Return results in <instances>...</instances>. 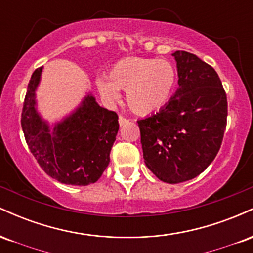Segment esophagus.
<instances>
[{"label": "esophagus", "instance_id": "1", "mask_svg": "<svg viewBox=\"0 0 253 253\" xmlns=\"http://www.w3.org/2000/svg\"><path fill=\"white\" fill-rule=\"evenodd\" d=\"M127 123H128V119H126L124 117L119 118V124H120V126H124V125H126Z\"/></svg>", "mask_w": 253, "mask_h": 253}]
</instances>
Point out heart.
Masks as SVG:
<instances>
[{
  "mask_svg": "<svg viewBox=\"0 0 253 253\" xmlns=\"http://www.w3.org/2000/svg\"><path fill=\"white\" fill-rule=\"evenodd\" d=\"M108 81L98 80L97 88L108 100H118L126 90V101L133 113L147 115L163 109L176 85V70L168 60L127 57L113 64Z\"/></svg>",
  "mask_w": 253,
  "mask_h": 253,
  "instance_id": "1",
  "label": "heart"
}]
</instances>
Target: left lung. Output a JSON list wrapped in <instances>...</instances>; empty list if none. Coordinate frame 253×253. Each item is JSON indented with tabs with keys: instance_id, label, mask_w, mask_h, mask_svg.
Listing matches in <instances>:
<instances>
[{
	"instance_id": "1",
	"label": "left lung",
	"mask_w": 253,
	"mask_h": 253,
	"mask_svg": "<svg viewBox=\"0 0 253 253\" xmlns=\"http://www.w3.org/2000/svg\"><path fill=\"white\" fill-rule=\"evenodd\" d=\"M172 56L179 88L138 126L146 167L161 181L176 184L195 178L216 157L227 125V97L211 65L185 51Z\"/></svg>"
}]
</instances>
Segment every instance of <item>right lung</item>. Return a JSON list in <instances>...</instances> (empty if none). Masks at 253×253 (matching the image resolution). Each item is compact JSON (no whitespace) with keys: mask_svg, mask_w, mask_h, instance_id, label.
I'll use <instances>...</instances> for the list:
<instances>
[{"mask_svg":"<svg viewBox=\"0 0 253 253\" xmlns=\"http://www.w3.org/2000/svg\"><path fill=\"white\" fill-rule=\"evenodd\" d=\"M42 68L32 75L21 114L28 149L40 168L58 182L88 185L102 176L119 130L115 112L102 108L88 95L81 107L50 130L36 109V90Z\"/></svg>","mask_w":253,"mask_h":253,"instance_id":"right-lung-1","label":"right lung"}]
</instances>
